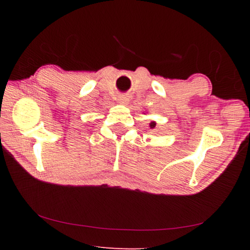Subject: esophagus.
<instances>
[{"label":"esophagus","mask_w":250,"mask_h":250,"mask_svg":"<svg viewBox=\"0 0 250 250\" xmlns=\"http://www.w3.org/2000/svg\"><path fill=\"white\" fill-rule=\"evenodd\" d=\"M118 101H119L120 104H128L129 98L126 95H120L119 97H118Z\"/></svg>","instance_id":"esophagus-1"}]
</instances>
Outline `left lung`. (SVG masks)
<instances>
[{
	"mask_svg": "<svg viewBox=\"0 0 250 250\" xmlns=\"http://www.w3.org/2000/svg\"><path fill=\"white\" fill-rule=\"evenodd\" d=\"M155 125H156V122H155V121H151V122H150V128L154 129Z\"/></svg>",
	"mask_w": 250,
	"mask_h": 250,
	"instance_id": "left-lung-1",
	"label": "left lung"
}]
</instances>
